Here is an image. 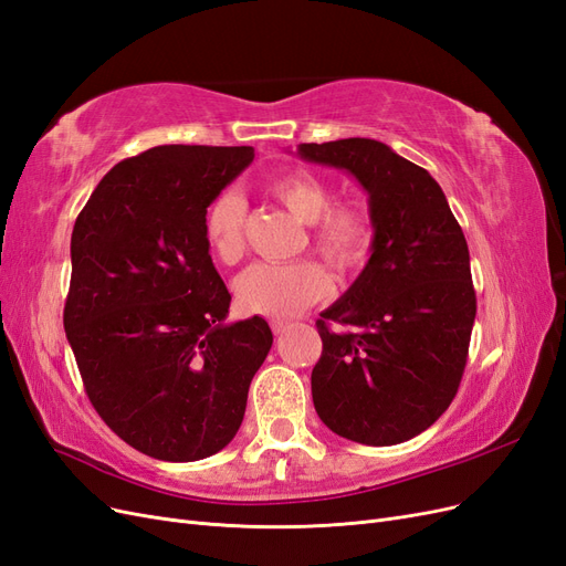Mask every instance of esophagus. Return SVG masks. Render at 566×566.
<instances>
[{
  "instance_id": "1",
  "label": "esophagus",
  "mask_w": 566,
  "mask_h": 566,
  "mask_svg": "<svg viewBox=\"0 0 566 566\" xmlns=\"http://www.w3.org/2000/svg\"><path fill=\"white\" fill-rule=\"evenodd\" d=\"M269 325H271L273 333L281 335V333H285V328H287V321H285V318H269Z\"/></svg>"
}]
</instances>
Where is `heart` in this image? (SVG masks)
I'll return each mask as SVG.
<instances>
[{
	"label": "heart",
	"instance_id": "obj_1",
	"mask_svg": "<svg viewBox=\"0 0 566 566\" xmlns=\"http://www.w3.org/2000/svg\"><path fill=\"white\" fill-rule=\"evenodd\" d=\"M273 200L310 224L306 241L321 260L335 271H349L364 262L373 241L370 217L356 200L333 202V191L323 177L295 169L266 184ZM248 208L235 191L212 198L202 217V233L219 262L235 264L248 248ZM331 281L325 271L302 260L293 264H254L233 283L235 302L250 314L293 316L328 295Z\"/></svg>",
	"mask_w": 566,
	"mask_h": 566
}]
</instances>
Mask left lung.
Here are the masks:
<instances>
[{
    "mask_svg": "<svg viewBox=\"0 0 566 566\" xmlns=\"http://www.w3.org/2000/svg\"><path fill=\"white\" fill-rule=\"evenodd\" d=\"M297 156L354 175L375 229L361 276L316 321V413L339 437L394 447L439 420L465 373L476 314L468 241L430 172L382 142L300 144Z\"/></svg>",
    "mask_w": 566,
    "mask_h": 566,
    "instance_id": "1",
    "label": "left lung"
}]
</instances>
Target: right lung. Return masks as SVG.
I'll return each instance as SVG.
<instances>
[{
    "mask_svg": "<svg viewBox=\"0 0 566 566\" xmlns=\"http://www.w3.org/2000/svg\"><path fill=\"white\" fill-rule=\"evenodd\" d=\"M252 146H156L117 163L77 214L63 328L111 430L158 460L221 451L271 349L260 316L224 323L231 295L202 217Z\"/></svg>",
    "mask_w": 566,
    "mask_h": 566,
    "instance_id": "1",
    "label": "right lung"
}]
</instances>
